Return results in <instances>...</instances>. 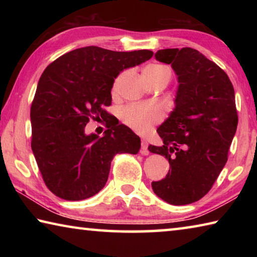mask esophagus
Here are the masks:
<instances>
[{"label": "esophagus", "instance_id": "obj_1", "mask_svg": "<svg viewBox=\"0 0 257 257\" xmlns=\"http://www.w3.org/2000/svg\"><path fill=\"white\" fill-rule=\"evenodd\" d=\"M147 147H149V144H147V142L145 139H142V147H141V153L143 155H149V150H147Z\"/></svg>", "mask_w": 257, "mask_h": 257}]
</instances>
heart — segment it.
<instances>
[{
	"label": "heart",
	"mask_w": 257,
	"mask_h": 257,
	"mask_svg": "<svg viewBox=\"0 0 257 257\" xmlns=\"http://www.w3.org/2000/svg\"><path fill=\"white\" fill-rule=\"evenodd\" d=\"M144 76L149 78H167L170 80L171 71L168 67L160 63L150 64L144 69ZM124 73L116 78L112 87V92H118V85ZM162 111L155 105H128L120 112V118L130 128L138 133H146L152 128V125L158 123L162 119Z\"/></svg>",
	"instance_id": "b5f03b06"
}]
</instances>
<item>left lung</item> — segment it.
I'll list each match as a JSON object with an SVG mask.
<instances>
[{"label": "left lung", "mask_w": 257, "mask_h": 257, "mask_svg": "<svg viewBox=\"0 0 257 257\" xmlns=\"http://www.w3.org/2000/svg\"><path fill=\"white\" fill-rule=\"evenodd\" d=\"M155 59L171 64L179 86L176 106L158 129L163 145L149 146L170 164L152 188L167 203L186 205L205 196L227 163L238 124L234 90L227 73L197 50H160Z\"/></svg>", "instance_id": "left-lung-1"}]
</instances>
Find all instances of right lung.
<instances>
[{
    "label": "right lung",
    "mask_w": 257,
    "mask_h": 257,
    "mask_svg": "<svg viewBox=\"0 0 257 257\" xmlns=\"http://www.w3.org/2000/svg\"><path fill=\"white\" fill-rule=\"evenodd\" d=\"M153 56L139 50L115 52L97 46L73 50L42 73L30 107L32 150L43 180L66 201H82L105 186L113 156L137 154L141 138L105 111L114 79L124 69ZM90 118L106 121L103 138L84 134Z\"/></svg>",
    "instance_id": "obj_1"
}]
</instances>
